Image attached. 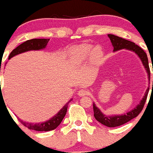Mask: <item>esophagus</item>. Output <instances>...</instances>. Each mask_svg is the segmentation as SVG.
Segmentation results:
<instances>
[{"label":"esophagus","mask_w":153,"mask_h":153,"mask_svg":"<svg viewBox=\"0 0 153 153\" xmlns=\"http://www.w3.org/2000/svg\"><path fill=\"white\" fill-rule=\"evenodd\" d=\"M88 91L86 89H79V90L77 91V94L79 95V97H84L85 95L88 94Z\"/></svg>","instance_id":"obj_1"}]
</instances>
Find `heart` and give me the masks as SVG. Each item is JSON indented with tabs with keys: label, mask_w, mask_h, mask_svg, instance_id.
Instances as JSON below:
<instances>
[{
	"label": "heart",
	"mask_w": 153,
	"mask_h": 153,
	"mask_svg": "<svg viewBox=\"0 0 153 153\" xmlns=\"http://www.w3.org/2000/svg\"><path fill=\"white\" fill-rule=\"evenodd\" d=\"M72 59L75 62H82L88 58L91 55V61L94 64H99L103 56V52L100 46L88 43H82L76 45L71 49V52Z\"/></svg>",
	"instance_id": "1"
}]
</instances>
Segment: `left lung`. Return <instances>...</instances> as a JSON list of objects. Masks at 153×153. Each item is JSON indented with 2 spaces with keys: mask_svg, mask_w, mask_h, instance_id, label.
Returning <instances> with one entry per match:
<instances>
[{
  "mask_svg": "<svg viewBox=\"0 0 153 153\" xmlns=\"http://www.w3.org/2000/svg\"><path fill=\"white\" fill-rule=\"evenodd\" d=\"M108 36L110 39V41H111L113 48H114V50H113L114 52L118 51L122 49H126L128 50V51L134 52L135 54H137V56L140 58V61H141L146 73H147L148 79L149 81L150 80V71H149V62H148L147 56H146V53L144 52V51L142 48H140L139 46H137V45H135L134 42H131L130 41L126 40V39H122V38L118 37V36H114V35L112 34H108ZM149 89V87L146 90L144 96L143 97V98L140 101L139 104H137L136 105V107H134L131 111H128L126 114H116V115H106V114H103L100 111V109L99 108H97L96 106V105L94 103V116L95 119L98 122H100L102 124L105 125V126H108V127H116V126H121V125L127 123V122L130 121L131 119L137 117L140 114V111H142V109L143 108V105L145 104V102H146V97H147Z\"/></svg>",
  "mask_w": 153,
  "mask_h": 153,
  "instance_id": "obj_1",
  "label": "left lung"
}]
</instances>
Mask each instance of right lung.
Masks as SVG:
<instances>
[{
    "label": "right lung",
    "instance_id": "add662e5",
    "mask_svg": "<svg viewBox=\"0 0 153 153\" xmlns=\"http://www.w3.org/2000/svg\"><path fill=\"white\" fill-rule=\"evenodd\" d=\"M49 40L50 39H30V40L26 41L25 42L21 44L19 46H18L16 49H14L11 53H10V56H9V59H10L12 57L15 56L19 55V54L22 53L27 52V51H40V50L45 49V48H46ZM71 100L72 99H71L70 100H69V102H71ZM69 102H67V103L59 111V112L57 113L56 114H55L53 117H51L50 120H47V121L43 122V123H28V122H25L20 120L21 123H22L24 126H26V127L28 128L29 129L36 130V131H47L55 129V128L61 123L63 118H64L65 116Z\"/></svg>",
    "mask_w": 153,
    "mask_h": 153
}]
</instances>
